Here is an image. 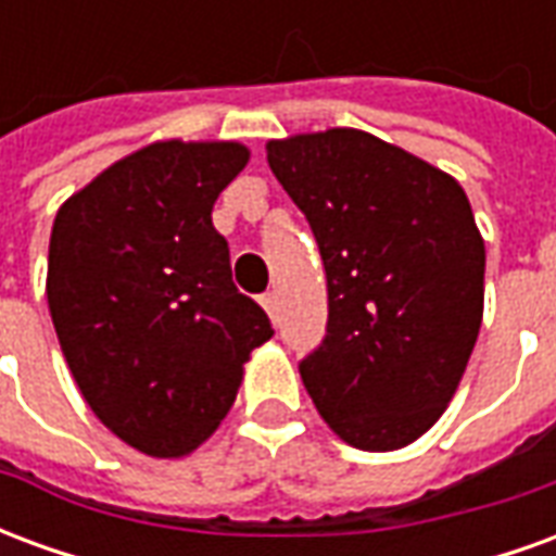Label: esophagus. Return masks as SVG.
<instances>
[{
    "label": "esophagus",
    "mask_w": 556,
    "mask_h": 556,
    "mask_svg": "<svg viewBox=\"0 0 556 556\" xmlns=\"http://www.w3.org/2000/svg\"><path fill=\"white\" fill-rule=\"evenodd\" d=\"M258 301H262V306L267 309V315H270V318L277 321V294H274V291H267V294H262Z\"/></svg>",
    "instance_id": "esophagus-1"
}]
</instances>
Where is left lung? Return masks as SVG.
I'll return each instance as SVG.
<instances>
[{
  "label": "left lung",
  "instance_id": "1",
  "mask_svg": "<svg viewBox=\"0 0 556 556\" xmlns=\"http://www.w3.org/2000/svg\"><path fill=\"white\" fill-rule=\"evenodd\" d=\"M267 163L327 274V337L303 384L351 446H408L446 410L482 325L485 243L465 190L354 127L270 139Z\"/></svg>",
  "mask_w": 556,
  "mask_h": 556
}]
</instances>
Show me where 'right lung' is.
I'll use <instances>...</instances> for the list:
<instances>
[{
	"label": "right lung",
	"mask_w": 556,
	"mask_h": 556,
	"mask_svg": "<svg viewBox=\"0 0 556 556\" xmlns=\"http://www.w3.org/2000/svg\"><path fill=\"white\" fill-rule=\"evenodd\" d=\"M247 160L241 142H151L55 214L47 303L62 354L94 417L154 458L217 429L250 351L274 337L211 223Z\"/></svg>",
	"instance_id": "right-lung-1"
}]
</instances>
